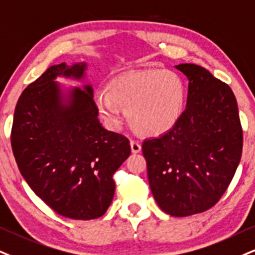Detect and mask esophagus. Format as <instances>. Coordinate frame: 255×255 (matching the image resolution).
I'll return each mask as SVG.
<instances>
[{"instance_id":"obj_1","label":"esophagus","mask_w":255,"mask_h":255,"mask_svg":"<svg viewBox=\"0 0 255 255\" xmlns=\"http://www.w3.org/2000/svg\"><path fill=\"white\" fill-rule=\"evenodd\" d=\"M130 145H131V151H132L133 153L140 152V150H142V145H140L137 140H131Z\"/></svg>"}]
</instances>
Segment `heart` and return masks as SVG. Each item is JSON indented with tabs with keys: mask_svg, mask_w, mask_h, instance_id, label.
<instances>
[{
	"mask_svg": "<svg viewBox=\"0 0 255 255\" xmlns=\"http://www.w3.org/2000/svg\"><path fill=\"white\" fill-rule=\"evenodd\" d=\"M93 102L108 127H121L123 108L128 124L137 132L159 136L180 119L184 110L185 86L172 71H128L113 78L108 90H97Z\"/></svg>",
	"mask_w": 255,
	"mask_h": 255,
	"instance_id": "heart-1",
	"label": "heart"
}]
</instances>
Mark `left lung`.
I'll list each match as a JSON object with an SVG mask.
<instances>
[{
  "label": "left lung",
  "instance_id": "1",
  "mask_svg": "<svg viewBox=\"0 0 255 255\" xmlns=\"http://www.w3.org/2000/svg\"><path fill=\"white\" fill-rule=\"evenodd\" d=\"M187 108L168 132L144 140L151 193L163 212L183 218L215 206L243 153V128L231 87L206 68L181 64Z\"/></svg>",
  "mask_w": 255,
  "mask_h": 255
}]
</instances>
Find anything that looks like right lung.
<instances>
[{"label":"right lung","instance_id":"obj_1","mask_svg":"<svg viewBox=\"0 0 255 255\" xmlns=\"http://www.w3.org/2000/svg\"><path fill=\"white\" fill-rule=\"evenodd\" d=\"M86 65L62 62L28 85L17 100L11 149L31 190L59 215L98 219L115 195L113 174L130 156V142L100 124L93 90L74 89L65 105L59 75L81 79Z\"/></svg>","mask_w":255,"mask_h":255}]
</instances>
